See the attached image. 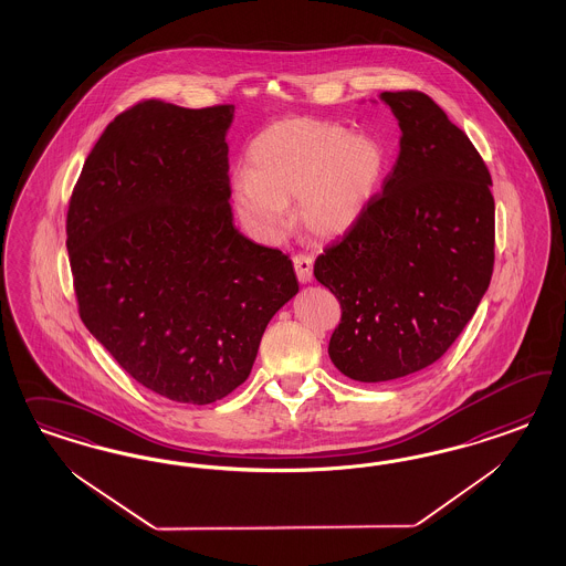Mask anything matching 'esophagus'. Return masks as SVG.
<instances>
[{
  "label": "esophagus",
  "mask_w": 566,
  "mask_h": 566,
  "mask_svg": "<svg viewBox=\"0 0 566 566\" xmlns=\"http://www.w3.org/2000/svg\"><path fill=\"white\" fill-rule=\"evenodd\" d=\"M292 263H294V272H296L298 282H301V284L311 282V277H313V258L298 253V255H294Z\"/></svg>",
  "instance_id": "obj_1"
}]
</instances>
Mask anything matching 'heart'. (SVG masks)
Segmentation results:
<instances>
[{
  "label": "heart",
  "instance_id": "heart-1",
  "mask_svg": "<svg viewBox=\"0 0 566 566\" xmlns=\"http://www.w3.org/2000/svg\"><path fill=\"white\" fill-rule=\"evenodd\" d=\"M251 170L234 178V203L263 239L291 223L289 203L319 239L344 237L371 203L386 170L377 138L348 133L343 124L313 118L277 122L253 138Z\"/></svg>",
  "mask_w": 566,
  "mask_h": 566
}]
</instances>
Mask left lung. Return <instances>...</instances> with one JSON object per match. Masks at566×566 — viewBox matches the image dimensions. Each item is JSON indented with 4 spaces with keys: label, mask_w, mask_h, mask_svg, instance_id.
<instances>
[{
    "label": "left lung",
    "mask_w": 566,
    "mask_h": 566,
    "mask_svg": "<svg viewBox=\"0 0 566 566\" xmlns=\"http://www.w3.org/2000/svg\"><path fill=\"white\" fill-rule=\"evenodd\" d=\"M400 154L357 226L313 274L340 301L329 359L357 381L411 376L473 317L494 270L492 178L473 143L419 91L379 95Z\"/></svg>",
    "instance_id": "8db88e82"
}]
</instances>
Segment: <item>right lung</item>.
Returning <instances> with one entry per match:
<instances>
[{
    "label": "right lung",
    "instance_id": "obj_1",
    "mask_svg": "<svg viewBox=\"0 0 566 566\" xmlns=\"http://www.w3.org/2000/svg\"><path fill=\"white\" fill-rule=\"evenodd\" d=\"M232 118L234 105L137 103L107 124L70 199L83 324L138 384L187 405L239 388L298 292L289 255L234 226Z\"/></svg>",
    "mask_w": 566,
    "mask_h": 566
}]
</instances>
